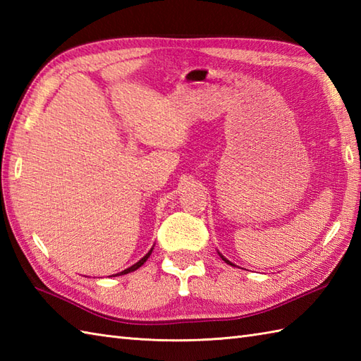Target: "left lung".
<instances>
[{
	"label": "left lung",
	"mask_w": 361,
	"mask_h": 361,
	"mask_svg": "<svg viewBox=\"0 0 361 361\" xmlns=\"http://www.w3.org/2000/svg\"><path fill=\"white\" fill-rule=\"evenodd\" d=\"M219 255H220V252H219ZM220 257H221V259H224V260H225V262H226V264H229V265H233V262H229V260H228V259H226V257H224V256H221V255H220Z\"/></svg>",
	"instance_id": "left-lung-1"
}]
</instances>
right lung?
Wrapping results in <instances>:
<instances>
[{
  "instance_id": "1",
  "label": "right lung",
  "mask_w": 361,
  "mask_h": 361,
  "mask_svg": "<svg viewBox=\"0 0 361 361\" xmlns=\"http://www.w3.org/2000/svg\"><path fill=\"white\" fill-rule=\"evenodd\" d=\"M150 255H152V250L147 252V255H145L141 260H137V262L135 264V265H132V267H128L127 268V270H124V271H121V273H118L116 276H121V274H127V273H132V271H135V270H137V268H140L141 265H144V262H145V260H147L149 257H150Z\"/></svg>"
}]
</instances>
